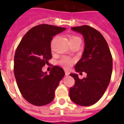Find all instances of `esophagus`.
I'll return each instance as SVG.
<instances>
[{"mask_svg": "<svg viewBox=\"0 0 124 124\" xmlns=\"http://www.w3.org/2000/svg\"><path fill=\"white\" fill-rule=\"evenodd\" d=\"M70 72L68 71H65V75H66V76H68L70 75Z\"/></svg>", "mask_w": 124, "mask_h": 124, "instance_id": "obj_1", "label": "esophagus"}]
</instances>
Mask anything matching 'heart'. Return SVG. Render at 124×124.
Here are the masks:
<instances>
[{"instance_id":"heart-1","label":"heart","mask_w":124,"mask_h":124,"mask_svg":"<svg viewBox=\"0 0 124 124\" xmlns=\"http://www.w3.org/2000/svg\"><path fill=\"white\" fill-rule=\"evenodd\" d=\"M77 38L78 37H77V36H70V40H72L75 39H77ZM73 59H72V58H70V57H68V56H64V57H62V58L58 61V64H60L62 67L65 68V69H68V68H70V67L73 64Z\"/></svg>"}]
</instances>
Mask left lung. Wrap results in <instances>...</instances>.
<instances>
[{
    "label": "left lung",
    "mask_w": 124,
    "mask_h": 124,
    "mask_svg": "<svg viewBox=\"0 0 124 124\" xmlns=\"http://www.w3.org/2000/svg\"><path fill=\"white\" fill-rule=\"evenodd\" d=\"M71 29L84 38L82 56L75 69L78 73L85 72L87 77L80 79L77 74H70L75 83L70 87V97L78 105L89 106L102 98L109 84L113 70L112 55L106 39L94 28L83 25Z\"/></svg>",
    "instance_id": "8db88e82"
}]
</instances>
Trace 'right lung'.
<instances>
[{
	"label": "right lung",
	"mask_w": 124,
	"mask_h": 124,
	"mask_svg": "<svg viewBox=\"0 0 124 124\" xmlns=\"http://www.w3.org/2000/svg\"><path fill=\"white\" fill-rule=\"evenodd\" d=\"M65 30L46 24L36 26L26 33L16 48L15 77L22 96L33 105L45 106L52 102L54 91L65 75L64 70L56 66L49 75L42 71L52 58L51 42L53 36Z\"/></svg>",
	"instance_id": "1"
}]
</instances>
